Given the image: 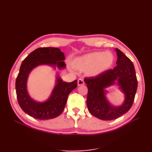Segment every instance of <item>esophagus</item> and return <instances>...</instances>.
Masks as SVG:
<instances>
[{
	"label": "esophagus",
	"instance_id": "34e87169",
	"mask_svg": "<svg viewBox=\"0 0 152 152\" xmlns=\"http://www.w3.org/2000/svg\"><path fill=\"white\" fill-rule=\"evenodd\" d=\"M77 84H78V86H82V85H84L85 83H84V81L83 80V79H79V80H78Z\"/></svg>",
	"mask_w": 152,
	"mask_h": 152
}]
</instances>
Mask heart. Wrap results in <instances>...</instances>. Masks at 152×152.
Masks as SVG:
<instances>
[{
	"label": "heart",
	"mask_w": 152,
	"mask_h": 152,
	"mask_svg": "<svg viewBox=\"0 0 152 152\" xmlns=\"http://www.w3.org/2000/svg\"><path fill=\"white\" fill-rule=\"evenodd\" d=\"M115 60V58L111 52H94L77 58L74 65L78 70H86L89 76L96 77L110 70Z\"/></svg>",
	"instance_id": "b5f03b06"
}]
</instances>
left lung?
Listing matches in <instances>:
<instances>
[{"instance_id":"left-lung-1","label":"left lung","mask_w":152,"mask_h":152,"mask_svg":"<svg viewBox=\"0 0 152 152\" xmlns=\"http://www.w3.org/2000/svg\"><path fill=\"white\" fill-rule=\"evenodd\" d=\"M117 66L94 77L86 78L88 88L87 106L93 116L101 120L111 121L121 117L131 108L137 87L136 72L132 62L118 49ZM117 84L124 94L123 103L119 106L109 102L106 94L108 87Z\"/></svg>"}]
</instances>
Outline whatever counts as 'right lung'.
Instances as JSON below:
<instances>
[{"instance_id":"add662e5","label":"right lung","mask_w":152,"mask_h":152,"mask_svg":"<svg viewBox=\"0 0 152 152\" xmlns=\"http://www.w3.org/2000/svg\"><path fill=\"white\" fill-rule=\"evenodd\" d=\"M64 53L56 48H40L34 50L23 61L16 80V91L18 103L28 115L39 120L56 118L63 111L68 96L77 86V80L64 82L57 72L55 86L49 98L42 102H37L30 96L27 82L30 73L34 68L48 65L54 70L66 68Z\"/></svg>"}]
</instances>
